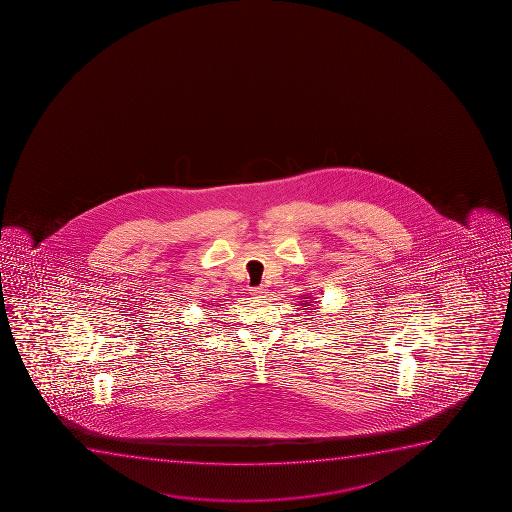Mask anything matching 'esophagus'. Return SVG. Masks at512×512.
Wrapping results in <instances>:
<instances>
[{"label":"esophagus","instance_id":"1","mask_svg":"<svg viewBox=\"0 0 512 512\" xmlns=\"http://www.w3.org/2000/svg\"><path fill=\"white\" fill-rule=\"evenodd\" d=\"M250 291H252V296H255V298H264L265 293H267L264 286H259V288H252Z\"/></svg>","mask_w":512,"mask_h":512}]
</instances>
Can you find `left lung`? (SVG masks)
I'll use <instances>...</instances> for the list:
<instances>
[{
    "instance_id": "left-lung-1",
    "label": "left lung",
    "mask_w": 512,
    "mask_h": 512,
    "mask_svg": "<svg viewBox=\"0 0 512 512\" xmlns=\"http://www.w3.org/2000/svg\"><path fill=\"white\" fill-rule=\"evenodd\" d=\"M303 305H305V307H308L307 303H303Z\"/></svg>"
}]
</instances>
